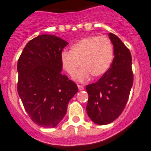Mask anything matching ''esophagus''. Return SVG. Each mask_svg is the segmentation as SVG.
Wrapping results in <instances>:
<instances>
[{
  "mask_svg": "<svg viewBox=\"0 0 151 151\" xmlns=\"http://www.w3.org/2000/svg\"><path fill=\"white\" fill-rule=\"evenodd\" d=\"M77 87H78L79 88V91H83V90H84V86H83V85H77Z\"/></svg>",
  "mask_w": 151,
  "mask_h": 151,
  "instance_id": "obj_1",
  "label": "esophagus"
}]
</instances>
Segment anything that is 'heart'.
<instances>
[{
  "mask_svg": "<svg viewBox=\"0 0 151 151\" xmlns=\"http://www.w3.org/2000/svg\"><path fill=\"white\" fill-rule=\"evenodd\" d=\"M113 58V45L110 39L93 36L76 42L71 47V51L62 52L60 61L63 69L72 77L80 65L83 66L77 74V80L85 82L91 74L99 78L106 74Z\"/></svg>",
  "mask_w": 151,
  "mask_h": 151,
  "instance_id": "heart-1",
  "label": "heart"
}]
</instances>
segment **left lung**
<instances>
[{
    "label": "left lung",
    "mask_w": 151,
    "mask_h": 151,
    "mask_svg": "<svg viewBox=\"0 0 151 151\" xmlns=\"http://www.w3.org/2000/svg\"><path fill=\"white\" fill-rule=\"evenodd\" d=\"M109 37L114 47L110 68L98 82L86 86L87 113L98 125L109 124L120 116L129 99L134 80L130 51L115 34L109 33Z\"/></svg>",
    "instance_id": "obj_1"
}]
</instances>
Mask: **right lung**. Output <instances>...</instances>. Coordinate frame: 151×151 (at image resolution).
I'll return each mask as SVG.
<instances>
[{"label": "right lung", "instance_id": "right-lung-1", "mask_svg": "<svg viewBox=\"0 0 151 151\" xmlns=\"http://www.w3.org/2000/svg\"><path fill=\"white\" fill-rule=\"evenodd\" d=\"M68 44L54 35H39L28 42L18 60V94L30 119L42 127H55L78 91L61 74L60 54Z\"/></svg>", "mask_w": 151, "mask_h": 151}]
</instances>
